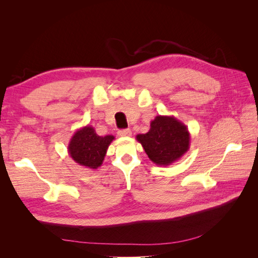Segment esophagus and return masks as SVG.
<instances>
[{"mask_svg": "<svg viewBox=\"0 0 258 258\" xmlns=\"http://www.w3.org/2000/svg\"><path fill=\"white\" fill-rule=\"evenodd\" d=\"M117 135H118V137H130L132 135V132L130 129H123L117 132Z\"/></svg>", "mask_w": 258, "mask_h": 258, "instance_id": "obj_1", "label": "esophagus"}]
</instances>
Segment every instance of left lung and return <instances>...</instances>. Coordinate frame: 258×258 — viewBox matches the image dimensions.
I'll list each match as a JSON object with an SVG mask.
<instances>
[{
    "label": "left lung",
    "instance_id": "left-lung-1",
    "mask_svg": "<svg viewBox=\"0 0 258 258\" xmlns=\"http://www.w3.org/2000/svg\"><path fill=\"white\" fill-rule=\"evenodd\" d=\"M137 141L157 166L167 167L175 162L189 150L190 135L185 124L174 116L158 115L151 121L145 135H138Z\"/></svg>",
    "mask_w": 258,
    "mask_h": 258
}]
</instances>
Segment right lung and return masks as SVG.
Listing matches in <instances>:
<instances>
[{"mask_svg":"<svg viewBox=\"0 0 258 258\" xmlns=\"http://www.w3.org/2000/svg\"><path fill=\"white\" fill-rule=\"evenodd\" d=\"M115 138L100 137L91 126L75 131L68 146L69 155L80 166L96 170L103 163L108 146Z\"/></svg>","mask_w":258,"mask_h":258,"instance_id":"1","label":"right lung"}]
</instances>
